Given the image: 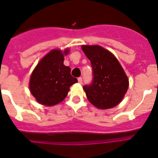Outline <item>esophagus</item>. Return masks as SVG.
<instances>
[{
    "label": "esophagus",
    "instance_id": "1",
    "mask_svg": "<svg viewBox=\"0 0 158 158\" xmlns=\"http://www.w3.org/2000/svg\"><path fill=\"white\" fill-rule=\"evenodd\" d=\"M78 81H79V84H83V79H82L81 77H79V78H78Z\"/></svg>",
    "mask_w": 158,
    "mask_h": 158
}]
</instances>
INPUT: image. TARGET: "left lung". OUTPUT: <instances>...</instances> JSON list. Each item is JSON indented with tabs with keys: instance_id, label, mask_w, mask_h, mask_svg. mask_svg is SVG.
Instances as JSON below:
<instances>
[{
	"instance_id": "8db88e82",
	"label": "left lung",
	"mask_w": 158,
	"mask_h": 158,
	"mask_svg": "<svg viewBox=\"0 0 158 158\" xmlns=\"http://www.w3.org/2000/svg\"><path fill=\"white\" fill-rule=\"evenodd\" d=\"M91 62L93 80L84 86L86 96L99 109L114 107L122 101L129 86L124 69L114 55L100 46H82Z\"/></svg>"
}]
</instances>
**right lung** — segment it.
<instances>
[{
    "instance_id": "1",
    "label": "right lung",
    "mask_w": 158,
    "mask_h": 158,
    "mask_svg": "<svg viewBox=\"0 0 158 158\" xmlns=\"http://www.w3.org/2000/svg\"><path fill=\"white\" fill-rule=\"evenodd\" d=\"M69 50L64 52L67 55ZM64 54L60 50H52L43 57L31 74L29 89L39 103L53 106L67 96L69 87L78 82L65 66Z\"/></svg>"
}]
</instances>
